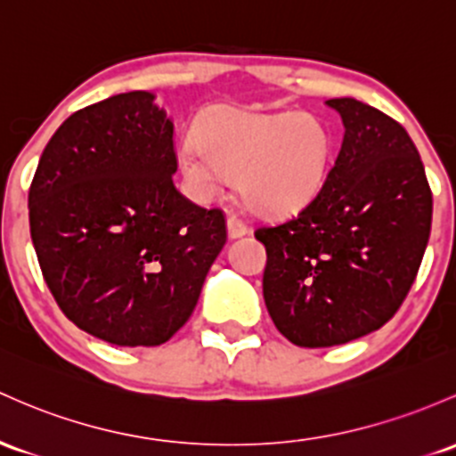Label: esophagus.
<instances>
[{
  "label": "esophagus",
  "mask_w": 456,
  "mask_h": 456,
  "mask_svg": "<svg viewBox=\"0 0 456 456\" xmlns=\"http://www.w3.org/2000/svg\"><path fill=\"white\" fill-rule=\"evenodd\" d=\"M247 233H248V227L242 223V220H238L236 216L227 218V236H229V240H238V238L247 236Z\"/></svg>",
  "instance_id": "34e87169"
}]
</instances>
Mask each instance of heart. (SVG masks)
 <instances>
[{
  "label": "heart",
  "instance_id": "heart-1",
  "mask_svg": "<svg viewBox=\"0 0 456 456\" xmlns=\"http://www.w3.org/2000/svg\"><path fill=\"white\" fill-rule=\"evenodd\" d=\"M329 127L305 112L220 108L205 117L201 136L179 147V171L197 201H212L238 175L244 203L266 216L307 205L331 167Z\"/></svg>",
  "mask_w": 456,
  "mask_h": 456
}]
</instances>
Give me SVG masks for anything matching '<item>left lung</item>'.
I'll list each match as a JSON object with an SVG mask.
<instances>
[{
	"label": "left lung",
	"instance_id": "obj_1",
	"mask_svg": "<svg viewBox=\"0 0 456 456\" xmlns=\"http://www.w3.org/2000/svg\"><path fill=\"white\" fill-rule=\"evenodd\" d=\"M324 103L344 123L327 182L297 216L255 232L268 255L270 318L305 348L381 329L411 289L433 220L424 164L403 125L353 97Z\"/></svg>",
	"mask_w": 456,
	"mask_h": 456
}]
</instances>
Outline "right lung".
Segmentation results:
<instances>
[{
	"label": "right lung",
	"instance_id": "right-lung-1",
	"mask_svg": "<svg viewBox=\"0 0 456 456\" xmlns=\"http://www.w3.org/2000/svg\"><path fill=\"white\" fill-rule=\"evenodd\" d=\"M173 121L147 90L71 114L29 186V233L64 316L117 346H159L227 242L220 209L177 192Z\"/></svg>",
	"mask_w": 456,
	"mask_h": 456
}]
</instances>
